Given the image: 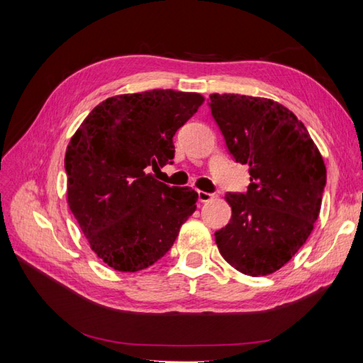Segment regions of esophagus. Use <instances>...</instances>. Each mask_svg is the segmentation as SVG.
<instances>
[{
    "label": "esophagus",
    "instance_id": "1",
    "mask_svg": "<svg viewBox=\"0 0 363 363\" xmlns=\"http://www.w3.org/2000/svg\"><path fill=\"white\" fill-rule=\"evenodd\" d=\"M215 195L213 194H207V191H203V190H198V199L201 203H207V201H211V199L213 198Z\"/></svg>",
    "mask_w": 363,
    "mask_h": 363
}]
</instances>
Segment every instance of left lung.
<instances>
[{"label": "left lung", "instance_id": "8db88e82", "mask_svg": "<svg viewBox=\"0 0 363 363\" xmlns=\"http://www.w3.org/2000/svg\"><path fill=\"white\" fill-rule=\"evenodd\" d=\"M209 106L229 152L250 165L251 181L246 194H226L233 217L215 242L240 273L272 274L309 238L326 165L303 123L273 99L212 94Z\"/></svg>", "mask_w": 363, "mask_h": 363}]
</instances>
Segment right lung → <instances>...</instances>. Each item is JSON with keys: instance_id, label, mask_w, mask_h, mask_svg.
Listing matches in <instances>:
<instances>
[{"instance_id": "right-lung-1", "label": "right lung", "mask_w": 363, "mask_h": 363, "mask_svg": "<svg viewBox=\"0 0 363 363\" xmlns=\"http://www.w3.org/2000/svg\"><path fill=\"white\" fill-rule=\"evenodd\" d=\"M204 96L172 89L107 98L65 152L67 203L91 251L117 272L148 268L172 248L198 194L148 169L172 164L173 135Z\"/></svg>"}]
</instances>
